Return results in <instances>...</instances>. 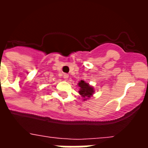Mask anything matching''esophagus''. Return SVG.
<instances>
[{"label": "esophagus", "mask_w": 148, "mask_h": 148, "mask_svg": "<svg viewBox=\"0 0 148 148\" xmlns=\"http://www.w3.org/2000/svg\"><path fill=\"white\" fill-rule=\"evenodd\" d=\"M62 77H63V78H64V79H66H66L68 78V77H69V75H68L67 74H64Z\"/></svg>", "instance_id": "obj_1"}]
</instances>
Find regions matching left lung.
Instances as JSON below:
<instances>
[{"instance_id": "left-lung-1", "label": "left lung", "mask_w": 148, "mask_h": 148, "mask_svg": "<svg viewBox=\"0 0 148 148\" xmlns=\"http://www.w3.org/2000/svg\"><path fill=\"white\" fill-rule=\"evenodd\" d=\"M78 86L80 87L79 90V94L82 97L84 100H86L87 98H90V97L93 95V93H94V90L92 86H90V85L86 83L85 81H81L78 83Z\"/></svg>"}]
</instances>
